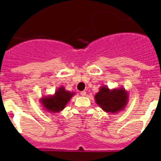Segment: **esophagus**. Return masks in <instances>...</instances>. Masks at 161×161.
Segmentation results:
<instances>
[{
    "mask_svg": "<svg viewBox=\"0 0 161 161\" xmlns=\"http://www.w3.org/2000/svg\"><path fill=\"white\" fill-rule=\"evenodd\" d=\"M80 95L83 97L86 96V92H85V91H82V92H80Z\"/></svg>",
    "mask_w": 161,
    "mask_h": 161,
    "instance_id": "34e87169",
    "label": "esophagus"
}]
</instances>
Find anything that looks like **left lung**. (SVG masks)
Masks as SVG:
<instances>
[{
	"label": "left lung",
	"instance_id": "left-lung-1",
	"mask_svg": "<svg viewBox=\"0 0 161 161\" xmlns=\"http://www.w3.org/2000/svg\"><path fill=\"white\" fill-rule=\"evenodd\" d=\"M128 91L123 87L110 89L106 85H102L94 95V99L97 105L104 111L117 114L126 108L128 103Z\"/></svg>",
	"mask_w": 161,
	"mask_h": 161
}]
</instances>
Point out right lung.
Masks as SVG:
<instances>
[{
	"label": "right lung",
	"mask_w": 161,
	"mask_h": 161,
	"mask_svg": "<svg viewBox=\"0 0 161 161\" xmlns=\"http://www.w3.org/2000/svg\"><path fill=\"white\" fill-rule=\"evenodd\" d=\"M75 94L76 93L66 90L64 86H60L54 94L40 98V103L44 110L52 114L58 113L66 107Z\"/></svg>",
	"instance_id": "obj_1"
}]
</instances>
